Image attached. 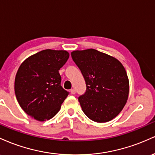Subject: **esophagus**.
Here are the masks:
<instances>
[{
    "instance_id": "esophagus-1",
    "label": "esophagus",
    "mask_w": 155,
    "mask_h": 155,
    "mask_svg": "<svg viewBox=\"0 0 155 155\" xmlns=\"http://www.w3.org/2000/svg\"><path fill=\"white\" fill-rule=\"evenodd\" d=\"M70 92L72 94H75V90H74V88H72V89L70 90Z\"/></svg>"
}]
</instances>
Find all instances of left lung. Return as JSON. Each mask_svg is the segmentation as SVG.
Returning a JSON list of instances; mask_svg holds the SVG:
<instances>
[{
	"mask_svg": "<svg viewBox=\"0 0 155 155\" xmlns=\"http://www.w3.org/2000/svg\"><path fill=\"white\" fill-rule=\"evenodd\" d=\"M71 55L86 81V92L78 97L83 113L96 122L112 120L129 94L124 67L116 58L94 49L75 50Z\"/></svg>",
	"mask_w": 155,
	"mask_h": 155,
	"instance_id": "left-lung-1",
	"label": "left lung"
}]
</instances>
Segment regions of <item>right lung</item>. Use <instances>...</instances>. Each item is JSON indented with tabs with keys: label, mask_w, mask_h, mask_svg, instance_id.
<instances>
[{
	"label": "right lung",
	"mask_w": 155,
	"mask_h": 155,
	"mask_svg": "<svg viewBox=\"0 0 155 155\" xmlns=\"http://www.w3.org/2000/svg\"><path fill=\"white\" fill-rule=\"evenodd\" d=\"M69 57L65 50H45L22 62L15 82L17 100L26 114L38 121L53 118L69 95L61 86L58 70Z\"/></svg>",
	"instance_id": "add662e5"
}]
</instances>
